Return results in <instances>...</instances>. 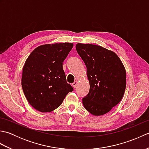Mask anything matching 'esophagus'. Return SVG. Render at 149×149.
<instances>
[{
	"label": "esophagus",
	"instance_id": "esophagus-1",
	"mask_svg": "<svg viewBox=\"0 0 149 149\" xmlns=\"http://www.w3.org/2000/svg\"><path fill=\"white\" fill-rule=\"evenodd\" d=\"M77 80L75 81H74V83H72V86H73V87H74V88H76V86H77Z\"/></svg>",
	"mask_w": 149,
	"mask_h": 149
}]
</instances>
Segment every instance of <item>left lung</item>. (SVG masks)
I'll list each match as a JSON object with an SVG mask.
<instances>
[{
	"mask_svg": "<svg viewBox=\"0 0 149 149\" xmlns=\"http://www.w3.org/2000/svg\"><path fill=\"white\" fill-rule=\"evenodd\" d=\"M76 50L86 66L90 91L83 99L88 112L101 116L122 100L126 87V72L116 54L93 44L77 43Z\"/></svg>",
	"mask_w": 149,
	"mask_h": 149,
	"instance_id": "8db88e82",
	"label": "left lung"
}]
</instances>
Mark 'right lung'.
Here are the masks:
<instances>
[{"mask_svg": "<svg viewBox=\"0 0 149 149\" xmlns=\"http://www.w3.org/2000/svg\"><path fill=\"white\" fill-rule=\"evenodd\" d=\"M73 45L66 42L40 45L25 62L22 89L31 106L38 111H52L73 91L71 85L66 82L63 69V62Z\"/></svg>", "mask_w": 149, "mask_h": 149, "instance_id": "right-lung-1", "label": "right lung"}]
</instances>
